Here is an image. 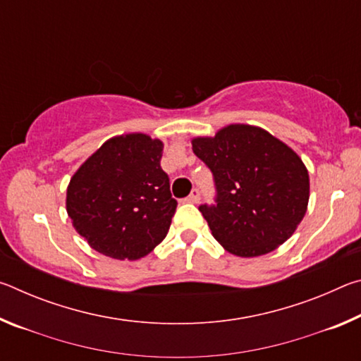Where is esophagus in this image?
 <instances>
[{
  "label": "esophagus",
  "mask_w": 361,
  "mask_h": 361,
  "mask_svg": "<svg viewBox=\"0 0 361 361\" xmlns=\"http://www.w3.org/2000/svg\"><path fill=\"white\" fill-rule=\"evenodd\" d=\"M199 200H200V191H199V189H192V192L186 197V202H191V204H197Z\"/></svg>",
  "instance_id": "esophagus-1"
}]
</instances>
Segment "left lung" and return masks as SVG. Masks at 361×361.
Returning a JSON list of instances; mask_svg holds the SVG:
<instances>
[{"mask_svg":"<svg viewBox=\"0 0 361 361\" xmlns=\"http://www.w3.org/2000/svg\"><path fill=\"white\" fill-rule=\"evenodd\" d=\"M192 151L212 170L216 189L215 204L199 210L229 253L253 258L290 239L309 202V173L295 151L245 124L194 138Z\"/></svg>","mask_w":361,"mask_h":361,"instance_id":"8db88e82","label":"left lung"}]
</instances>
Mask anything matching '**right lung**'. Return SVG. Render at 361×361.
Listing matches in <instances>:
<instances>
[{
    "mask_svg": "<svg viewBox=\"0 0 361 361\" xmlns=\"http://www.w3.org/2000/svg\"><path fill=\"white\" fill-rule=\"evenodd\" d=\"M162 149L145 133L114 137L73 175L66 212L99 253L133 261L166 239L178 202L161 167Z\"/></svg>",
    "mask_w": 361,
    "mask_h": 361,
    "instance_id": "1",
    "label": "right lung"
}]
</instances>
